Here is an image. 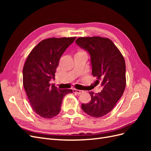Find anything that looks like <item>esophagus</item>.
<instances>
[{"mask_svg": "<svg viewBox=\"0 0 151 151\" xmlns=\"http://www.w3.org/2000/svg\"><path fill=\"white\" fill-rule=\"evenodd\" d=\"M73 91H74V93H76L78 94H81V93H83V91H81V90H79V89H73Z\"/></svg>", "mask_w": 151, "mask_h": 151, "instance_id": "34e87169", "label": "esophagus"}]
</instances>
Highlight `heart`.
I'll return each instance as SVG.
<instances>
[{"label":"heart","mask_w":151,"mask_h":151,"mask_svg":"<svg viewBox=\"0 0 151 151\" xmlns=\"http://www.w3.org/2000/svg\"><path fill=\"white\" fill-rule=\"evenodd\" d=\"M82 52V51H80V52Z\"/></svg>","instance_id":"obj_1"}]
</instances>
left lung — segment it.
Segmentation results:
<instances>
[{
	"label": "left lung",
	"instance_id": "left-lung-1",
	"mask_svg": "<svg viewBox=\"0 0 151 151\" xmlns=\"http://www.w3.org/2000/svg\"><path fill=\"white\" fill-rule=\"evenodd\" d=\"M80 47L90 54L92 74L103 87L100 93L90 91L89 103L82 104L88 115L96 118L106 115L115 106L126 86L125 62L120 50L111 40L100 36L79 37L76 40Z\"/></svg>",
	"mask_w": 151,
	"mask_h": 151
}]
</instances>
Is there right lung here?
Instances as JSON below:
<instances>
[{
  "mask_svg": "<svg viewBox=\"0 0 151 151\" xmlns=\"http://www.w3.org/2000/svg\"><path fill=\"white\" fill-rule=\"evenodd\" d=\"M76 37L50 38L31 50L23 67V86L32 108L41 117L52 118L60 111L62 99L72 89H59L55 79L59 60Z\"/></svg>",
  "mask_w": 151,
  "mask_h": 151,
  "instance_id": "add662e5",
  "label": "right lung"
}]
</instances>
